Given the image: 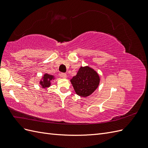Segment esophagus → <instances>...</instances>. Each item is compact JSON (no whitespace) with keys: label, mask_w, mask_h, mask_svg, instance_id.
I'll return each mask as SVG.
<instances>
[{"label":"esophagus","mask_w":148,"mask_h":148,"mask_svg":"<svg viewBox=\"0 0 148 148\" xmlns=\"http://www.w3.org/2000/svg\"><path fill=\"white\" fill-rule=\"evenodd\" d=\"M60 77H62V78H66V73H60Z\"/></svg>","instance_id":"esophagus-1"}]
</instances>
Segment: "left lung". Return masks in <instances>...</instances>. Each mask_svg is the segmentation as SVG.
Wrapping results in <instances>:
<instances>
[{
  "label": "left lung",
  "mask_w": 148,
  "mask_h": 148,
  "mask_svg": "<svg viewBox=\"0 0 148 148\" xmlns=\"http://www.w3.org/2000/svg\"><path fill=\"white\" fill-rule=\"evenodd\" d=\"M70 81L78 96L87 97L99 86L100 79L96 71L90 67L82 66Z\"/></svg>",
  "instance_id": "obj_1"
}]
</instances>
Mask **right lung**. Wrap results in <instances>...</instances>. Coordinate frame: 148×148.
Masks as SVG:
<instances>
[{
    "label": "right lung",
    "mask_w": 148,
    "mask_h": 148,
    "mask_svg": "<svg viewBox=\"0 0 148 148\" xmlns=\"http://www.w3.org/2000/svg\"><path fill=\"white\" fill-rule=\"evenodd\" d=\"M53 78L52 75L45 74L44 75L42 81L40 82V84L41 85L42 88H47L51 86V82Z\"/></svg>",
    "instance_id": "add662e5"
}]
</instances>
